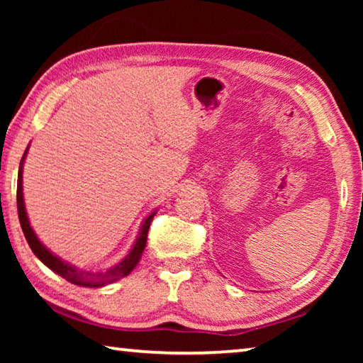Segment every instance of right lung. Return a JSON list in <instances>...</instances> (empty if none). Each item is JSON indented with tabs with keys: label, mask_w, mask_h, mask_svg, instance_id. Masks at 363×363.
I'll return each mask as SVG.
<instances>
[{
	"label": "right lung",
	"mask_w": 363,
	"mask_h": 363,
	"mask_svg": "<svg viewBox=\"0 0 363 363\" xmlns=\"http://www.w3.org/2000/svg\"><path fill=\"white\" fill-rule=\"evenodd\" d=\"M28 147L26 149V152H23V157H22L21 164H19V174H17V211H19V220H21L23 235H26L28 247L32 248L35 256L38 257V259L45 264L46 267L51 269L52 272H56L67 281H70V284L78 285V286L101 288V286H106L108 284H113V281L126 277V275H130L133 272V269L138 266L140 257H143L145 243H147V233H149V227H150L153 216L157 214V210H153L149 216L143 220V224H140V227H139V233H138L136 240H134V243H133L131 250L128 251V255L123 257L120 262H116L115 266L108 267V269L96 270V272H93V270H84V269L73 266V264H70L69 261H65V259H62V257H59L57 255H54L45 243H41L40 238L36 237L35 230L32 229V225H30L27 210H26V201H23V186H22L23 163H26Z\"/></svg>",
	"instance_id": "add662e5"
}]
</instances>
